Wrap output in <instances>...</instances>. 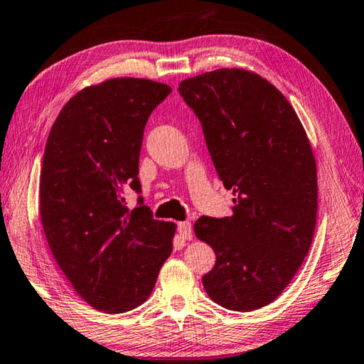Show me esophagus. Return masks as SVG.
<instances>
[{
	"mask_svg": "<svg viewBox=\"0 0 364 364\" xmlns=\"http://www.w3.org/2000/svg\"><path fill=\"white\" fill-rule=\"evenodd\" d=\"M178 233L183 240H191L193 238V227L189 222H181L178 223Z\"/></svg>",
	"mask_w": 364,
	"mask_h": 364,
	"instance_id": "1",
	"label": "esophagus"
}]
</instances>
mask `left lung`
<instances>
[{"label":"left lung","mask_w":364,"mask_h":364,"mask_svg":"<svg viewBox=\"0 0 364 364\" xmlns=\"http://www.w3.org/2000/svg\"><path fill=\"white\" fill-rule=\"evenodd\" d=\"M178 90L235 196L232 217L194 223L217 256L204 290L232 311L267 306L301 267L314 236L317 168L306 131L284 94L246 69L199 74Z\"/></svg>","instance_id":"8db88e82"}]
</instances>
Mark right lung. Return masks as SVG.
<instances>
[{"label":"right lung","instance_id":"right-lung-1","mask_svg":"<svg viewBox=\"0 0 364 364\" xmlns=\"http://www.w3.org/2000/svg\"><path fill=\"white\" fill-rule=\"evenodd\" d=\"M171 87L113 77L79 90L55 119L40 173L38 210L56 264L77 295L108 314L151 295L173 251L176 225L146 207H124L141 191L144 126Z\"/></svg>","mask_w":364,"mask_h":364}]
</instances>
